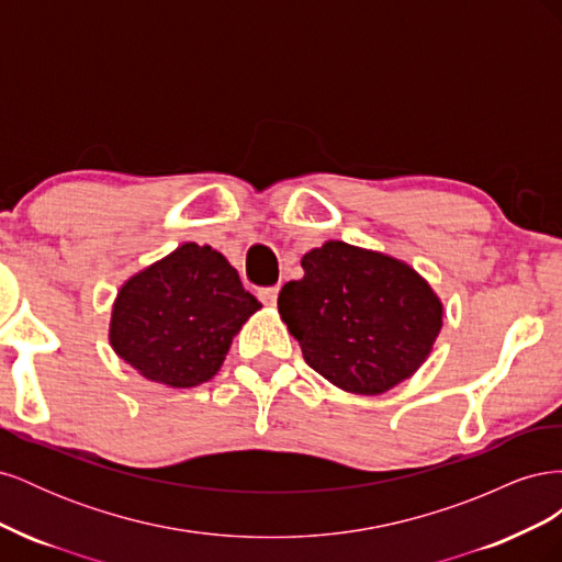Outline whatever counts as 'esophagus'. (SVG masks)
Returning a JSON list of instances; mask_svg holds the SVG:
<instances>
[{"instance_id":"1","label":"esophagus","mask_w":562,"mask_h":562,"mask_svg":"<svg viewBox=\"0 0 562 562\" xmlns=\"http://www.w3.org/2000/svg\"><path fill=\"white\" fill-rule=\"evenodd\" d=\"M258 297L267 304V307H274L277 300H279V285H271V288H260Z\"/></svg>"}]
</instances>
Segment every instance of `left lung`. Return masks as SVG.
<instances>
[{"mask_svg": "<svg viewBox=\"0 0 562 562\" xmlns=\"http://www.w3.org/2000/svg\"><path fill=\"white\" fill-rule=\"evenodd\" d=\"M279 314L318 375L359 396L413 378L443 328V302L417 271L380 250L326 241L300 260Z\"/></svg>", "mask_w": 562, "mask_h": 562, "instance_id": "8db88e82", "label": "left lung"}]
</instances>
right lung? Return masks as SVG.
<instances>
[{
  "label": "right lung",
  "mask_w": 562,
  "mask_h": 562,
  "mask_svg": "<svg viewBox=\"0 0 562 562\" xmlns=\"http://www.w3.org/2000/svg\"><path fill=\"white\" fill-rule=\"evenodd\" d=\"M260 307L223 252L184 241L119 288L110 347L149 382L199 386L215 378L232 339Z\"/></svg>",
  "instance_id": "add662e5"
}]
</instances>
